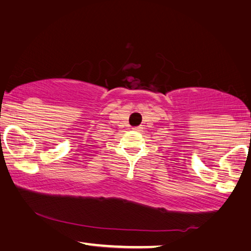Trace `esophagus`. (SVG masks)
<instances>
[{"label": "esophagus", "instance_id": "34e87169", "mask_svg": "<svg viewBox=\"0 0 251 251\" xmlns=\"http://www.w3.org/2000/svg\"><path fill=\"white\" fill-rule=\"evenodd\" d=\"M132 130H134V131H141L142 130V126H134V128H132Z\"/></svg>", "mask_w": 251, "mask_h": 251}]
</instances>
